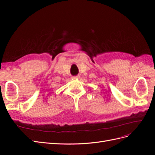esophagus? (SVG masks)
Segmentation results:
<instances>
[{"label": "esophagus", "mask_w": 155, "mask_h": 155, "mask_svg": "<svg viewBox=\"0 0 155 155\" xmlns=\"http://www.w3.org/2000/svg\"><path fill=\"white\" fill-rule=\"evenodd\" d=\"M79 78V76H73L72 77V78L73 79H78Z\"/></svg>", "instance_id": "34e87169"}]
</instances>
